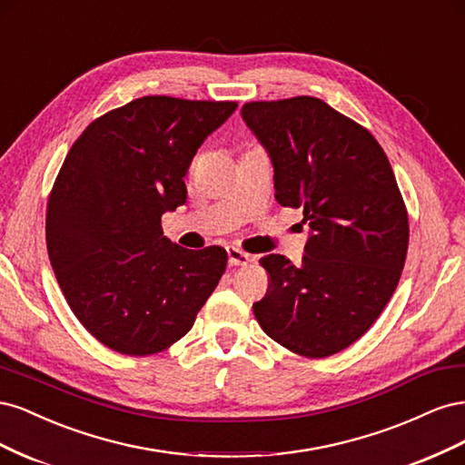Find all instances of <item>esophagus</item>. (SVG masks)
Segmentation results:
<instances>
[{
  "instance_id": "esophagus-1",
  "label": "esophagus",
  "mask_w": 465,
  "mask_h": 465,
  "mask_svg": "<svg viewBox=\"0 0 465 465\" xmlns=\"http://www.w3.org/2000/svg\"><path fill=\"white\" fill-rule=\"evenodd\" d=\"M227 254H229V263L231 265H248L252 262V258L241 248L231 246V248H227Z\"/></svg>"
}]
</instances>
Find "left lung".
Masks as SVG:
<instances>
[{"label": "left lung", "mask_w": 465, "mask_h": 465, "mask_svg": "<svg viewBox=\"0 0 465 465\" xmlns=\"http://www.w3.org/2000/svg\"><path fill=\"white\" fill-rule=\"evenodd\" d=\"M242 120L273 164L275 200L302 209V263L263 256L254 304L262 330L302 357L340 353L367 331L405 263L410 223L384 149L369 130L314 96L246 103Z\"/></svg>", "instance_id": "8db88e82"}]
</instances>
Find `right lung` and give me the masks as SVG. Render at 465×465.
Instances as JSON below:
<instances>
[{
  "label": "right lung",
  "instance_id": "add662e5",
  "mask_svg": "<svg viewBox=\"0 0 465 465\" xmlns=\"http://www.w3.org/2000/svg\"><path fill=\"white\" fill-rule=\"evenodd\" d=\"M236 103L142 96L87 125L46 207L52 270L103 345L143 357L184 337L219 285L227 250H186L161 217L186 203L184 176Z\"/></svg>",
  "mask_w": 465,
  "mask_h": 465
}]
</instances>
